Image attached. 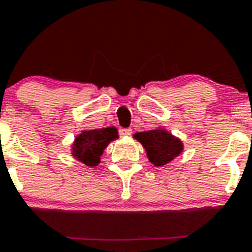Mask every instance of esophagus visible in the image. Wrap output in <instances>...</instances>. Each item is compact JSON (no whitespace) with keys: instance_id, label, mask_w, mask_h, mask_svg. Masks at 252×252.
Listing matches in <instances>:
<instances>
[{"instance_id":"34e87169","label":"esophagus","mask_w":252,"mask_h":252,"mask_svg":"<svg viewBox=\"0 0 252 252\" xmlns=\"http://www.w3.org/2000/svg\"><path fill=\"white\" fill-rule=\"evenodd\" d=\"M131 134V129L130 128H121L119 129V135L121 136H128Z\"/></svg>"}]
</instances>
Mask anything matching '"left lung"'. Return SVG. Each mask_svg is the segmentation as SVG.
<instances>
[{"label": "left lung", "mask_w": 252, "mask_h": 252, "mask_svg": "<svg viewBox=\"0 0 252 252\" xmlns=\"http://www.w3.org/2000/svg\"><path fill=\"white\" fill-rule=\"evenodd\" d=\"M135 139L143 144L149 160L155 166H162L170 162L182 151L181 141L165 130L136 133Z\"/></svg>", "instance_id": "8db88e82"}]
</instances>
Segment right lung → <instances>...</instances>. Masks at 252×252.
I'll use <instances>...</instances> for the list:
<instances>
[{"label":"right lung","mask_w":252,"mask_h":252,"mask_svg":"<svg viewBox=\"0 0 252 252\" xmlns=\"http://www.w3.org/2000/svg\"><path fill=\"white\" fill-rule=\"evenodd\" d=\"M118 136L114 126L82 131L74 144V156L87 166H96L104 148Z\"/></svg>","instance_id":"1"}]
</instances>
